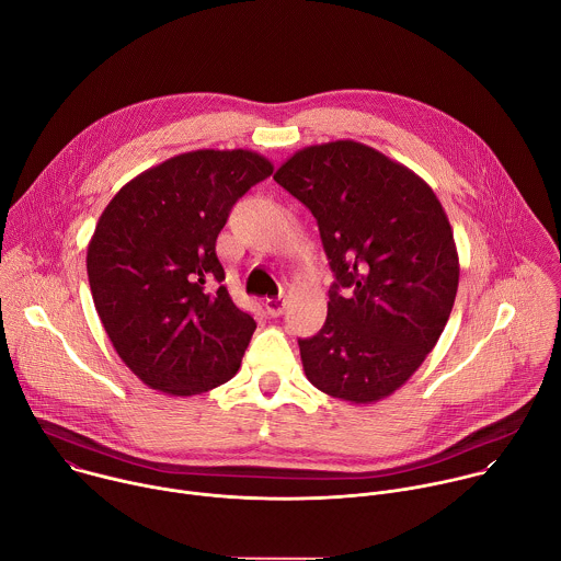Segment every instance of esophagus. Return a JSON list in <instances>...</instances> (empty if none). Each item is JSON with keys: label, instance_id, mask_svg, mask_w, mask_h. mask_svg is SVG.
<instances>
[{"label": "esophagus", "instance_id": "1", "mask_svg": "<svg viewBox=\"0 0 561 561\" xmlns=\"http://www.w3.org/2000/svg\"><path fill=\"white\" fill-rule=\"evenodd\" d=\"M284 310H286V299H284V297H271V299H266V312H268L271 317H279Z\"/></svg>", "mask_w": 561, "mask_h": 561}]
</instances>
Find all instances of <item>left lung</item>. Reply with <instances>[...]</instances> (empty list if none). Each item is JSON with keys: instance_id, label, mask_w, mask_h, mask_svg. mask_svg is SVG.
Returning a JSON list of instances; mask_svg holds the SVG:
<instances>
[{"instance_id": "1", "label": "left lung", "mask_w": 561, "mask_h": 561, "mask_svg": "<svg viewBox=\"0 0 561 561\" xmlns=\"http://www.w3.org/2000/svg\"><path fill=\"white\" fill-rule=\"evenodd\" d=\"M273 180L312 213L335 273L322 331L299 340L304 373L344 402H377L409 381L450 317L448 217L420 175L353 139L297 150Z\"/></svg>"}]
</instances>
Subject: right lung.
Wrapping results in <instances>:
<instances>
[{
	"label": "right lung",
	"mask_w": 561,
	"mask_h": 561,
	"mask_svg": "<svg viewBox=\"0 0 561 561\" xmlns=\"http://www.w3.org/2000/svg\"><path fill=\"white\" fill-rule=\"evenodd\" d=\"M273 173L253 150H191L130 180L89 244L93 301L122 362L191 397L226 383L257 329L226 290L215 242L234 202Z\"/></svg>",
	"instance_id": "right-lung-1"
}]
</instances>
